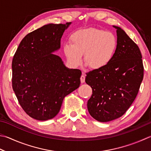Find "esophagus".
Instances as JSON below:
<instances>
[{"mask_svg":"<svg viewBox=\"0 0 151 151\" xmlns=\"http://www.w3.org/2000/svg\"><path fill=\"white\" fill-rule=\"evenodd\" d=\"M80 79H81V83H84V82H85V76L84 75V72H83V74L81 75V78H80Z\"/></svg>","mask_w":151,"mask_h":151,"instance_id":"1","label":"esophagus"}]
</instances>
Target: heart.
Masks as SVG:
<instances>
[{
	"instance_id": "1",
	"label": "heart",
	"mask_w": 151,
	"mask_h": 151,
	"mask_svg": "<svg viewBox=\"0 0 151 151\" xmlns=\"http://www.w3.org/2000/svg\"><path fill=\"white\" fill-rule=\"evenodd\" d=\"M72 44L64 46L65 55L73 66H79L85 54V60L95 69L106 66L112 60L117 48V41L110 32L96 29L76 31L71 35Z\"/></svg>"
}]
</instances>
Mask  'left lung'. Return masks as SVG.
I'll use <instances>...</instances> for the list:
<instances>
[{
  "mask_svg": "<svg viewBox=\"0 0 151 151\" xmlns=\"http://www.w3.org/2000/svg\"><path fill=\"white\" fill-rule=\"evenodd\" d=\"M117 33V48L110 63L86 73L85 82L92 88L87 102L90 115L106 122L121 117L137 96L143 79L144 68L137 44L120 27Z\"/></svg>",
  "mask_w": 151,
  "mask_h": 151,
  "instance_id": "1",
  "label": "left lung"
}]
</instances>
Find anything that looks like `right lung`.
Here are the masks:
<instances>
[{
  "instance_id": "obj_1",
  "label": "right lung",
  "mask_w": 151,
  "mask_h": 151,
  "mask_svg": "<svg viewBox=\"0 0 151 151\" xmlns=\"http://www.w3.org/2000/svg\"><path fill=\"white\" fill-rule=\"evenodd\" d=\"M70 24H49L28 33L13 57V90L23 110L35 120L55 117L65 96L80 85L81 70L68 69L52 54Z\"/></svg>"
}]
</instances>
